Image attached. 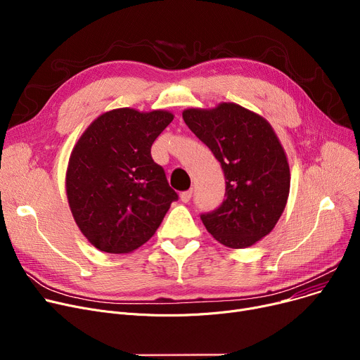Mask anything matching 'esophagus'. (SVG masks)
<instances>
[{
    "instance_id": "34e87169",
    "label": "esophagus",
    "mask_w": 360,
    "mask_h": 360,
    "mask_svg": "<svg viewBox=\"0 0 360 360\" xmlns=\"http://www.w3.org/2000/svg\"><path fill=\"white\" fill-rule=\"evenodd\" d=\"M192 195H193V190H186V192H183L180 195V199H181V202L187 203V202H190V199H192Z\"/></svg>"
}]
</instances>
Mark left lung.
Instances as JSON below:
<instances>
[{"mask_svg":"<svg viewBox=\"0 0 360 360\" xmlns=\"http://www.w3.org/2000/svg\"><path fill=\"white\" fill-rule=\"evenodd\" d=\"M183 119L225 176V199L200 215L203 225L229 248L256 244L278 224L289 196L290 172L279 138L264 117L236 103L187 109Z\"/></svg>","mask_w":360,"mask_h":360,"instance_id":"obj_1","label":"left lung"}]
</instances>
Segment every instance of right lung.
Returning a JSON list of instances; mask_svg holds the SVG:
<instances>
[{
  "label": "right lung",
  "instance_id": "obj_1",
  "mask_svg": "<svg viewBox=\"0 0 360 360\" xmlns=\"http://www.w3.org/2000/svg\"><path fill=\"white\" fill-rule=\"evenodd\" d=\"M173 119L167 110L115 109L98 116L75 143L67 198L82 236L100 251L136 250L179 199L151 157L154 141Z\"/></svg>",
  "mask_w": 360,
  "mask_h": 360
}]
</instances>
